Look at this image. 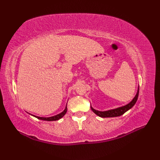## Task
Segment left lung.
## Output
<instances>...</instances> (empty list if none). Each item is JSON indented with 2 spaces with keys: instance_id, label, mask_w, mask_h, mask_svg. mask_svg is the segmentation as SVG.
<instances>
[{
  "instance_id": "left-lung-1",
  "label": "left lung",
  "mask_w": 160,
  "mask_h": 160,
  "mask_svg": "<svg viewBox=\"0 0 160 160\" xmlns=\"http://www.w3.org/2000/svg\"><path fill=\"white\" fill-rule=\"evenodd\" d=\"M138 95H139V87L138 89L137 93L135 95V96L134 97L133 99H132L128 104L124 105V106L118 107L116 108H113V109L104 111H100L94 109V108L91 106V108L94 113H96L97 115H98V116L101 118H113V117L120 116V115H123L124 113H126V112L128 111L129 109H131V108L134 106L135 104L136 103V102L138 100Z\"/></svg>"
}]
</instances>
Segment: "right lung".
I'll list each match as a JSON object with an SVG mask.
<instances>
[{
    "label": "right lung",
    "mask_w": 160,
    "mask_h": 160,
    "mask_svg": "<svg viewBox=\"0 0 160 160\" xmlns=\"http://www.w3.org/2000/svg\"><path fill=\"white\" fill-rule=\"evenodd\" d=\"M67 111V106L66 105L65 108H64V110L62 112H61L60 113L58 114V115H54V116H52V117H49V118H43V117L36 116V115H32V114H30V113H29V114L31 115H32V116H33V117H35V118H38V120H46V121H56V120H60V118H62L64 116V115L66 114Z\"/></svg>",
    "instance_id": "obj_1"
}]
</instances>
